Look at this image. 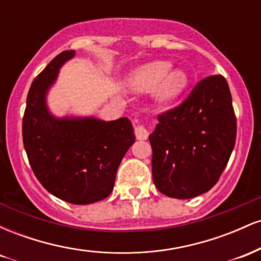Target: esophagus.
<instances>
[{
    "label": "esophagus",
    "instance_id": "34e87169",
    "mask_svg": "<svg viewBox=\"0 0 261 261\" xmlns=\"http://www.w3.org/2000/svg\"><path fill=\"white\" fill-rule=\"evenodd\" d=\"M148 135L149 131L143 125H137L135 127V136H136L137 140H146L148 137Z\"/></svg>",
    "mask_w": 261,
    "mask_h": 261
}]
</instances>
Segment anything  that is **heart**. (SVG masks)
Instances as JSON below:
<instances>
[{
    "label": "heart",
    "instance_id": "obj_1",
    "mask_svg": "<svg viewBox=\"0 0 261 261\" xmlns=\"http://www.w3.org/2000/svg\"><path fill=\"white\" fill-rule=\"evenodd\" d=\"M172 65L167 61H154L135 71L128 79V86L135 91H149L154 88V97L157 100H174L189 85V77L181 70L169 72Z\"/></svg>",
    "mask_w": 261,
    "mask_h": 261
}]
</instances>
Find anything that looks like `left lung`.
<instances>
[{"label":"left lung","instance_id":"1","mask_svg":"<svg viewBox=\"0 0 261 261\" xmlns=\"http://www.w3.org/2000/svg\"><path fill=\"white\" fill-rule=\"evenodd\" d=\"M148 136L155 188L174 199H191L218 181L236 143L237 119L222 74L200 81L178 107L158 115Z\"/></svg>","mask_w":261,"mask_h":261}]
</instances>
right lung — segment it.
<instances>
[{
  "mask_svg": "<svg viewBox=\"0 0 261 261\" xmlns=\"http://www.w3.org/2000/svg\"><path fill=\"white\" fill-rule=\"evenodd\" d=\"M74 50L59 54L33 81L23 116V143L40 184L54 196L73 205L106 199L113 191L116 170L135 142L127 118L103 121L94 118L56 119L45 94L59 68Z\"/></svg>",
  "mask_w": 261,
  "mask_h": 261,
  "instance_id": "right-lung-1",
  "label": "right lung"
}]
</instances>
